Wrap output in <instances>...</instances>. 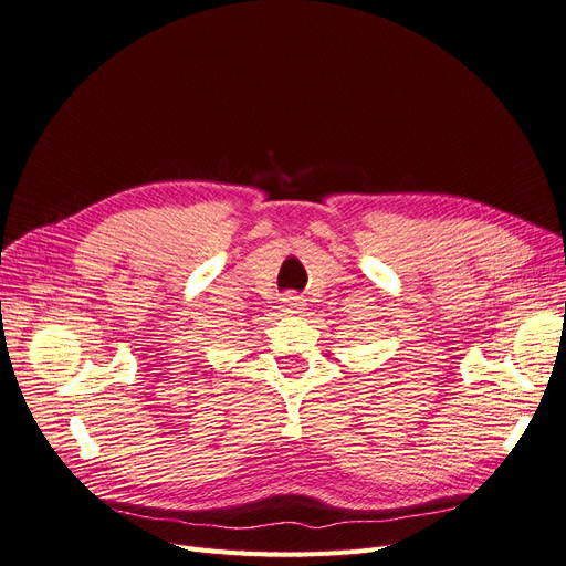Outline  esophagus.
I'll use <instances>...</instances> for the list:
<instances>
[{"instance_id":"1","label":"esophagus","mask_w":566,"mask_h":566,"mask_svg":"<svg viewBox=\"0 0 566 566\" xmlns=\"http://www.w3.org/2000/svg\"><path fill=\"white\" fill-rule=\"evenodd\" d=\"M282 303H284V312L286 314H303V310H305V298H303V295L286 293L284 298H282Z\"/></svg>"}]
</instances>
